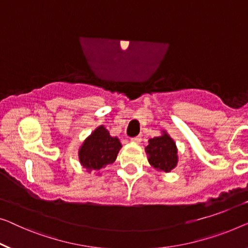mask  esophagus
Wrapping results in <instances>:
<instances>
[{"label":"esophagus","instance_id":"esophagus-1","mask_svg":"<svg viewBox=\"0 0 248 248\" xmlns=\"http://www.w3.org/2000/svg\"><path fill=\"white\" fill-rule=\"evenodd\" d=\"M131 141L132 142H136V143H139L140 141H141V136L134 137V138H131Z\"/></svg>","mask_w":248,"mask_h":248}]
</instances>
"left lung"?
<instances>
[{"label": "left lung", "instance_id": "left-lung-1", "mask_svg": "<svg viewBox=\"0 0 248 248\" xmlns=\"http://www.w3.org/2000/svg\"><path fill=\"white\" fill-rule=\"evenodd\" d=\"M146 147V154L148 155V161L158 171L169 172L176 167L178 162L177 156V147L173 140L166 131L162 135L149 139Z\"/></svg>", "mask_w": 248, "mask_h": 248}]
</instances>
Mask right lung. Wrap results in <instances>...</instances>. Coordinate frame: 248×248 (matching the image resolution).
Returning a JSON list of instances; mask_svg holds the SVG:
<instances>
[{"label": "right lung", "instance_id": "right-lung-1", "mask_svg": "<svg viewBox=\"0 0 248 248\" xmlns=\"http://www.w3.org/2000/svg\"><path fill=\"white\" fill-rule=\"evenodd\" d=\"M121 147L119 139L110 136L109 131L100 125L80 147L79 160L89 172L100 170L107 165L114 162Z\"/></svg>", "mask_w": 248, "mask_h": 248}]
</instances>
